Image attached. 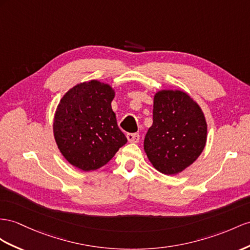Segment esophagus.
<instances>
[{
    "instance_id": "34e87169",
    "label": "esophagus",
    "mask_w": 250,
    "mask_h": 250,
    "mask_svg": "<svg viewBox=\"0 0 250 250\" xmlns=\"http://www.w3.org/2000/svg\"><path fill=\"white\" fill-rule=\"evenodd\" d=\"M139 134H137V133H127L126 134V138H127V140H129L130 143H134V144H136V143H138L139 142Z\"/></svg>"
}]
</instances>
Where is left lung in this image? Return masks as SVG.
I'll return each instance as SVG.
<instances>
[{
  "label": "left lung",
  "mask_w": 250,
  "mask_h": 250,
  "mask_svg": "<svg viewBox=\"0 0 250 250\" xmlns=\"http://www.w3.org/2000/svg\"><path fill=\"white\" fill-rule=\"evenodd\" d=\"M207 123L201 106L180 89H162L154 95L153 125L144 149L157 171L181 173L193 164L206 146Z\"/></svg>",
  "instance_id": "8db88e82"
}]
</instances>
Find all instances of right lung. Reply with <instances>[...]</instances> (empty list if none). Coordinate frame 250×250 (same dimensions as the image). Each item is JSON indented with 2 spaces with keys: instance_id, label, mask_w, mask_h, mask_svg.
I'll list each match as a JSON object with an SVG mask.
<instances>
[{
  "instance_id": "obj_1",
  "label": "right lung",
  "mask_w": 250,
  "mask_h": 250,
  "mask_svg": "<svg viewBox=\"0 0 250 250\" xmlns=\"http://www.w3.org/2000/svg\"><path fill=\"white\" fill-rule=\"evenodd\" d=\"M113 87L91 80L75 85L61 98L53 130L61 154L82 171L101 168L111 161L127 139L112 110Z\"/></svg>"
}]
</instances>
